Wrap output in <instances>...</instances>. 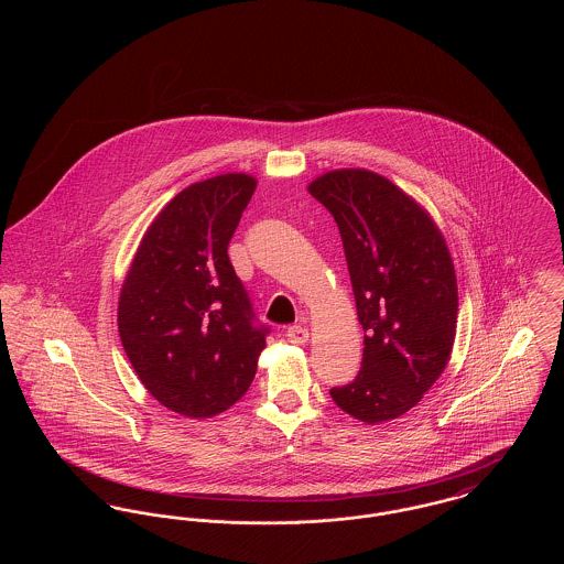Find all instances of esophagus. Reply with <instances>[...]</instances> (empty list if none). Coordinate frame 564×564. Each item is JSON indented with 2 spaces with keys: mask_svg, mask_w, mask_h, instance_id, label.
Here are the masks:
<instances>
[{
  "mask_svg": "<svg viewBox=\"0 0 564 564\" xmlns=\"http://www.w3.org/2000/svg\"><path fill=\"white\" fill-rule=\"evenodd\" d=\"M285 336H288V340H290L292 345H304V343H308V329L302 327V325H292Z\"/></svg>",
  "mask_w": 564,
  "mask_h": 564,
  "instance_id": "obj_1",
  "label": "esophagus"
}]
</instances>
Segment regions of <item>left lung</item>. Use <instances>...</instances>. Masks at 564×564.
Returning a JSON list of instances; mask_svg holds the SVG:
<instances>
[{
    "label": "left lung",
    "instance_id": "8db88e82",
    "mask_svg": "<svg viewBox=\"0 0 564 564\" xmlns=\"http://www.w3.org/2000/svg\"><path fill=\"white\" fill-rule=\"evenodd\" d=\"M308 192L338 224L366 332L359 375L329 395L361 423L393 421L423 400L453 352L458 292L448 245L431 215L375 171H327Z\"/></svg>",
    "mask_w": 564,
    "mask_h": 564
}]
</instances>
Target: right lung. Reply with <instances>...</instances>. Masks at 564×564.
<instances>
[{
    "mask_svg": "<svg viewBox=\"0 0 564 564\" xmlns=\"http://www.w3.org/2000/svg\"><path fill=\"white\" fill-rule=\"evenodd\" d=\"M258 186L224 173L173 196L137 247L118 300V332L143 387L189 419L247 393L269 327L253 325L228 242Z\"/></svg>",
    "mask_w": 564,
    "mask_h": 564,
    "instance_id": "1",
    "label": "right lung"
}]
</instances>
